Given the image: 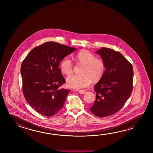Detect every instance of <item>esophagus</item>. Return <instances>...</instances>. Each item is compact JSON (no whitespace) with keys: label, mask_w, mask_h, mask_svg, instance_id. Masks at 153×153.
<instances>
[{"label":"esophagus","mask_w":153,"mask_h":153,"mask_svg":"<svg viewBox=\"0 0 153 153\" xmlns=\"http://www.w3.org/2000/svg\"><path fill=\"white\" fill-rule=\"evenodd\" d=\"M78 92L80 94H84L86 93V91L85 90H78Z\"/></svg>","instance_id":"obj_1"}]
</instances>
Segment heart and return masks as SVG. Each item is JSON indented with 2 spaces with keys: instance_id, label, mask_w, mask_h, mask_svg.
<instances>
[{
  "instance_id": "b5f03b06",
  "label": "heart",
  "mask_w": 153,
  "mask_h": 153,
  "mask_svg": "<svg viewBox=\"0 0 153 153\" xmlns=\"http://www.w3.org/2000/svg\"><path fill=\"white\" fill-rule=\"evenodd\" d=\"M78 63L83 65L80 75H73L67 79L69 87L75 89L86 88L91 84L92 79L94 81L100 80L104 75L106 65L104 61L96 59V56L86 50H82L76 55ZM62 72L66 75H70L73 72L74 65L68 57L63 59L61 62Z\"/></svg>"
}]
</instances>
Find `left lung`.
I'll return each instance as SVG.
<instances>
[{
    "label": "left lung",
    "mask_w": 153,
    "mask_h": 153,
    "mask_svg": "<svg viewBox=\"0 0 153 153\" xmlns=\"http://www.w3.org/2000/svg\"><path fill=\"white\" fill-rule=\"evenodd\" d=\"M104 61V75L95 85L96 100L90 111L98 117H106L121 109L133 90L132 65L120 52L102 48L96 52Z\"/></svg>",
    "instance_id": "8db88e82"
}]
</instances>
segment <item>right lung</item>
Returning <instances> with one entry per match:
<instances>
[{
	"instance_id": "1",
	"label": "right lung",
	"mask_w": 153,
	"mask_h": 153,
	"mask_svg": "<svg viewBox=\"0 0 153 153\" xmlns=\"http://www.w3.org/2000/svg\"><path fill=\"white\" fill-rule=\"evenodd\" d=\"M76 48L48 42L33 49L21 67L22 91L29 105L38 113L51 117L62 109L71 91L60 88L65 80L59 63Z\"/></svg>"
}]
</instances>
